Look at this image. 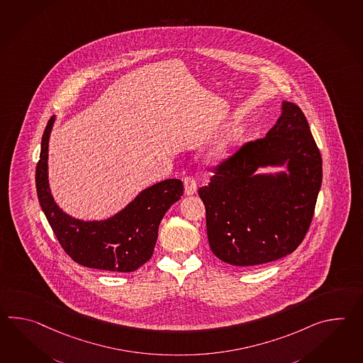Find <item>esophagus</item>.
I'll list each match as a JSON object with an SVG mask.
<instances>
[{
  "label": "esophagus",
  "mask_w": 363,
  "mask_h": 363,
  "mask_svg": "<svg viewBox=\"0 0 363 363\" xmlns=\"http://www.w3.org/2000/svg\"><path fill=\"white\" fill-rule=\"evenodd\" d=\"M184 185H185V193L187 195H193L196 193V179L193 176H186L184 178Z\"/></svg>",
  "instance_id": "obj_1"
}]
</instances>
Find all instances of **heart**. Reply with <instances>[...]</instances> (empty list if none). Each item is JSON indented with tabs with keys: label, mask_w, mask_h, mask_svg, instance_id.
Masks as SVG:
<instances>
[{
	"label": "heart",
	"mask_w": 363,
	"mask_h": 363,
	"mask_svg": "<svg viewBox=\"0 0 363 363\" xmlns=\"http://www.w3.org/2000/svg\"><path fill=\"white\" fill-rule=\"evenodd\" d=\"M224 151H225V148H224V147H221V148H220V152H224Z\"/></svg>",
	"instance_id": "1"
}]
</instances>
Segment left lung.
<instances>
[{"mask_svg":"<svg viewBox=\"0 0 363 363\" xmlns=\"http://www.w3.org/2000/svg\"><path fill=\"white\" fill-rule=\"evenodd\" d=\"M289 162L290 176L262 177L260 166ZM198 194L207 235L220 260L258 266L291 254L314 216L323 179L322 156L298 105L284 101L266 137L245 142L212 168Z\"/></svg>","mask_w":363,"mask_h":363,"instance_id":"left-lung-1","label":"left lung"}]
</instances>
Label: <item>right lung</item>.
<instances>
[{
  "label": "right lung",
  "mask_w": 363,
  "mask_h": 363,
  "mask_svg": "<svg viewBox=\"0 0 363 363\" xmlns=\"http://www.w3.org/2000/svg\"><path fill=\"white\" fill-rule=\"evenodd\" d=\"M55 116L41 139L36 165V191L41 210L65 252L81 266L133 272L152 257L157 230L165 212L184 194L181 179H165L145 189L129 206L105 221L84 223L67 216L50 195L47 176L48 140Z\"/></svg>",
  "instance_id": "add662e5"
}]
</instances>
